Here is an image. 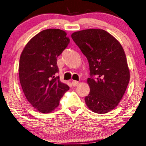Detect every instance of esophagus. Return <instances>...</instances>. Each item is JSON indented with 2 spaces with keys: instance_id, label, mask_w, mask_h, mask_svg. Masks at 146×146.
<instances>
[{
  "instance_id": "obj_1",
  "label": "esophagus",
  "mask_w": 146,
  "mask_h": 146,
  "mask_svg": "<svg viewBox=\"0 0 146 146\" xmlns=\"http://www.w3.org/2000/svg\"><path fill=\"white\" fill-rule=\"evenodd\" d=\"M72 85H73V86H74V87L77 86V85H79V81L73 80L72 81Z\"/></svg>"
}]
</instances>
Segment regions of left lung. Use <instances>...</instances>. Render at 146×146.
Masks as SVG:
<instances>
[{
    "label": "left lung",
    "mask_w": 146,
    "mask_h": 146,
    "mask_svg": "<svg viewBox=\"0 0 146 146\" xmlns=\"http://www.w3.org/2000/svg\"><path fill=\"white\" fill-rule=\"evenodd\" d=\"M71 37L89 62L90 92L85 98L89 110L106 113L121 100L129 81L126 56L119 42L103 29H86Z\"/></svg>",
    "instance_id": "8db88e82"
}]
</instances>
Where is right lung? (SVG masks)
Instances as JSON below:
<instances>
[{
  "instance_id": "obj_1",
  "label": "right lung",
  "mask_w": 146,
  "mask_h": 146,
  "mask_svg": "<svg viewBox=\"0 0 146 146\" xmlns=\"http://www.w3.org/2000/svg\"><path fill=\"white\" fill-rule=\"evenodd\" d=\"M69 41L64 31L46 29L29 40L21 55L19 73L23 91L31 106L42 113L55 110L69 89L56 76L57 58Z\"/></svg>"
}]
</instances>
